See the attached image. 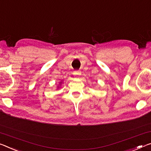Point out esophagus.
<instances>
[{"label": "esophagus", "mask_w": 151, "mask_h": 151, "mask_svg": "<svg viewBox=\"0 0 151 151\" xmlns=\"http://www.w3.org/2000/svg\"><path fill=\"white\" fill-rule=\"evenodd\" d=\"M74 75L76 76H78L81 75V70H75L74 72Z\"/></svg>", "instance_id": "obj_1"}]
</instances>
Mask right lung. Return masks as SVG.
<instances>
[{
	"label": "right lung",
	"mask_w": 151,
	"mask_h": 151,
	"mask_svg": "<svg viewBox=\"0 0 151 151\" xmlns=\"http://www.w3.org/2000/svg\"><path fill=\"white\" fill-rule=\"evenodd\" d=\"M60 84H61V83H62V82H60Z\"/></svg>",
	"instance_id": "1"
}]
</instances>
